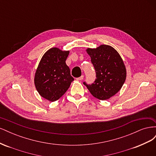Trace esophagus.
<instances>
[{
  "label": "esophagus",
  "instance_id": "esophagus-1",
  "mask_svg": "<svg viewBox=\"0 0 156 156\" xmlns=\"http://www.w3.org/2000/svg\"><path fill=\"white\" fill-rule=\"evenodd\" d=\"M83 78H84V76H83V75H81V77H79L77 78L76 79H77V80H79V81H81V80L83 79Z\"/></svg>",
  "mask_w": 156,
  "mask_h": 156
}]
</instances>
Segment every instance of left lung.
<instances>
[{"label": "left lung", "mask_w": 156, "mask_h": 156, "mask_svg": "<svg viewBox=\"0 0 156 156\" xmlns=\"http://www.w3.org/2000/svg\"><path fill=\"white\" fill-rule=\"evenodd\" d=\"M96 72V79L92 84L84 81L92 95L100 100L114 96L123 85L126 70L119 53L110 45H101L96 49H87Z\"/></svg>", "instance_id": "obj_1"}]
</instances>
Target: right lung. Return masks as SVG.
Segmentation results:
<instances>
[{
	"label": "right lung",
	"instance_id": "1",
	"mask_svg": "<svg viewBox=\"0 0 156 156\" xmlns=\"http://www.w3.org/2000/svg\"><path fill=\"white\" fill-rule=\"evenodd\" d=\"M69 51L53 48L42 56L35 74L37 91L51 101L58 100L68 90L74 79L66 64Z\"/></svg>",
	"mask_w": 156,
	"mask_h": 156
}]
</instances>
